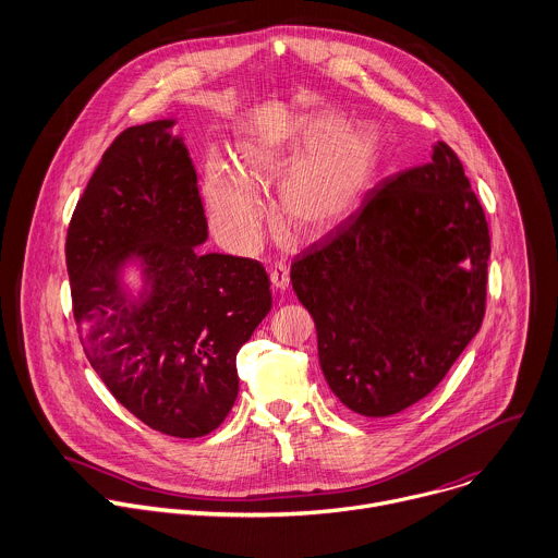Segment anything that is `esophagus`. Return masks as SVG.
<instances>
[{
	"label": "esophagus",
	"instance_id": "34e87169",
	"mask_svg": "<svg viewBox=\"0 0 558 558\" xmlns=\"http://www.w3.org/2000/svg\"><path fill=\"white\" fill-rule=\"evenodd\" d=\"M270 283L275 290L279 292H286L290 288V272H288V266L286 264H277L272 270H270Z\"/></svg>",
	"mask_w": 558,
	"mask_h": 558
}]
</instances>
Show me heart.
<instances>
[{
    "instance_id": "1",
    "label": "heart",
    "mask_w": 558,
    "mask_h": 558,
    "mask_svg": "<svg viewBox=\"0 0 558 558\" xmlns=\"http://www.w3.org/2000/svg\"><path fill=\"white\" fill-rule=\"evenodd\" d=\"M385 158L383 134L320 109L235 149L238 167L210 158L204 204L217 235L238 251H253L264 233L268 204L253 182L279 186L288 227L320 238L337 231L363 206Z\"/></svg>"
}]
</instances>
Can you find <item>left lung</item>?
<instances>
[{"label": "left lung", "mask_w": 558, "mask_h": 558, "mask_svg": "<svg viewBox=\"0 0 558 558\" xmlns=\"http://www.w3.org/2000/svg\"><path fill=\"white\" fill-rule=\"evenodd\" d=\"M488 257L482 204L447 143L380 180L290 272L333 396L365 417L426 398L482 327Z\"/></svg>", "instance_id": "obj_1"}]
</instances>
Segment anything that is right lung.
<instances>
[{
  "instance_id": "obj_1",
  "label": "right lung",
  "mask_w": 558,
  "mask_h": 558,
  "mask_svg": "<svg viewBox=\"0 0 558 558\" xmlns=\"http://www.w3.org/2000/svg\"><path fill=\"white\" fill-rule=\"evenodd\" d=\"M173 125H136L109 145L74 208L65 262L81 345L111 396L154 430L202 437L233 409L238 352L272 296L259 262L197 251L208 227Z\"/></svg>"
}]
</instances>
